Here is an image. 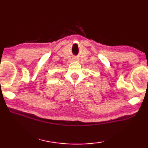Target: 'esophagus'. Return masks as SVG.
Returning <instances> with one entry per match:
<instances>
[{
  "label": "esophagus",
  "instance_id": "1",
  "mask_svg": "<svg viewBox=\"0 0 148 148\" xmlns=\"http://www.w3.org/2000/svg\"><path fill=\"white\" fill-rule=\"evenodd\" d=\"M73 61H78V59H77V58H74V59H73Z\"/></svg>",
  "mask_w": 148,
  "mask_h": 148
}]
</instances>
